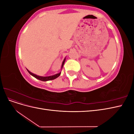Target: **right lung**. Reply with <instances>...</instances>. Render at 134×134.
Segmentation results:
<instances>
[{"label":"right lung","mask_w":134,"mask_h":134,"mask_svg":"<svg viewBox=\"0 0 134 134\" xmlns=\"http://www.w3.org/2000/svg\"><path fill=\"white\" fill-rule=\"evenodd\" d=\"M65 59L64 60L63 62L62 65V69L63 67V65H64V63H65ZM27 71H28V72H29V73H30L31 75H32V76H34L35 78H36V79H39V80H41V81H44V82H45V81H48V80H54V79H56V78H57L58 77H59V76H60V74H61V72H59V73H58V74H55V75H52V76H38V75H37L34 74H33V73H32V72H30L28 70H27Z\"/></svg>","instance_id":"add662e5"}]
</instances>
